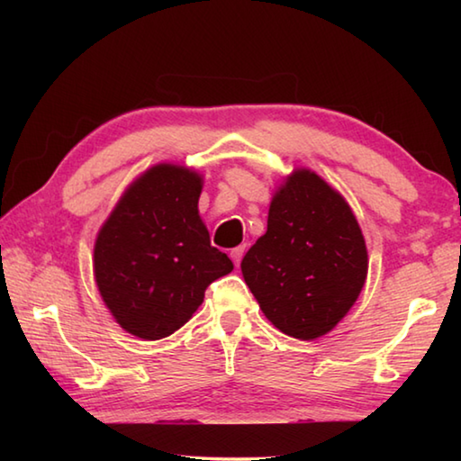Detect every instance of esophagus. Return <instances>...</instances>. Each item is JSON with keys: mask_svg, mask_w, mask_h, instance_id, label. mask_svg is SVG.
<instances>
[{"mask_svg": "<svg viewBox=\"0 0 461 461\" xmlns=\"http://www.w3.org/2000/svg\"><path fill=\"white\" fill-rule=\"evenodd\" d=\"M244 252H246V246H238V248H233L231 252H230V256H231V260L236 262V267H240V262H241V258H244Z\"/></svg>", "mask_w": 461, "mask_h": 461, "instance_id": "1", "label": "esophagus"}]
</instances>
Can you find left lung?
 Returning a JSON list of instances; mask_svg holds the SVG:
<instances>
[{"label": "left lung", "mask_w": 461, "mask_h": 461, "mask_svg": "<svg viewBox=\"0 0 461 461\" xmlns=\"http://www.w3.org/2000/svg\"><path fill=\"white\" fill-rule=\"evenodd\" d=\"M241 275L272 325L296 339L331 331L360 294L368 252L352 209L321 176L294 170Z\"/></svg>", "instance_id": "left-lung-1"}]
</instances>
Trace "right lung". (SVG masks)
Wrapping results in <instances>:
<instances>
[{"label": "right lung", "instance_id": "right-lung-1", "mask_svg": "<svg viewBox=\"0 0 461 461\" xmlns=\"http://www.w3.org/2000/svg\"><path fill=\"white\" fill-rule=\"evenodd\" d=\"M201 176L158 165L123 193L101 228L93 268L123 330L162 339L199 309L207 286L233 270L199 217Z\"/></svg>", "mask_w": 461, "mask_h": 461}]
</instances>
